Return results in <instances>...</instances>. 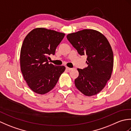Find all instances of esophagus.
<instances>
[{
    "label": "esophagus",
    "instance_id": "obj_1",
    "mask_svg": "<svg viewBox=\"0 0 131 131\" xmlns=\"http://www.w3.org/2000/svg\"><path fill=\"white\" fill-rule=\"evenodd\" d=\"M66 70H68V71H71V70H73V69H72V68H68V67H66Z\"/></svg>",
    "mask_w": 131,
    "mask_h": 131
}]
</instances>
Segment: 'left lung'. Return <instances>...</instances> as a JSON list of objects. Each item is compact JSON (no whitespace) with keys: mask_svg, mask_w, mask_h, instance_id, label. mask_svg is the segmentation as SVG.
Instances as JSON below:
<instances>
[{"mask_svg":"<svg viewBox=\"0 0 131 131\" xmlns=\"http://www.w3.org/2000/svg\"><path fill=\"white\" fill-rule=\"evenodd\" d=\"M66 37L80 55L87 56L88 66L77 69L79 76L75 79V85L84 95H95L112 75L114 60L110 44L104 35L92 29L71 33Z\"/></svg>","mask_w":131,"mask_h":131,"instance_id":"left-lung-1","label":"left lung"}]
</instances>
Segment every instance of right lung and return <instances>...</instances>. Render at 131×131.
<instances>
[{"instance_id": "right-lung-1", "label": "right lung", "mask_w": 131, "mask_h": 131, "mask_svg": "<svg viewBox=\"0 0 131 131\" xmlns=\"http://www.w3.org/2000/svg\"><path fill=\"white\" fill-rule=\"evenodd\" d=\"M64 36V33L40 27L31 30L25 38L20 52L21 70L34 92L43 94L51 91L65 71L64 66L54 65L48 60L49 55L55 54Z\"/></svg>"}]
</instances>
